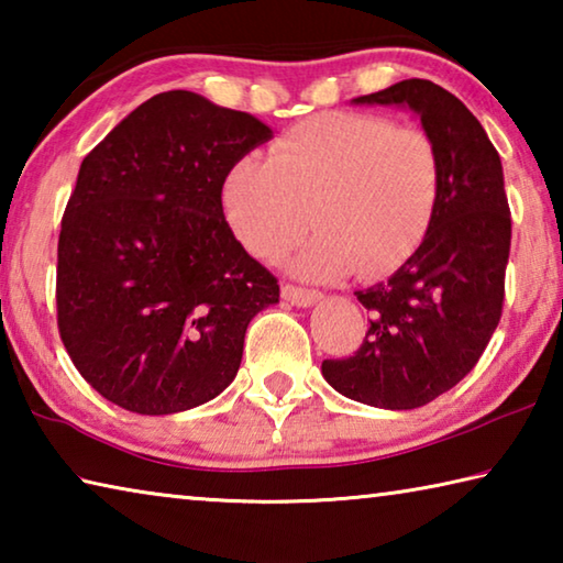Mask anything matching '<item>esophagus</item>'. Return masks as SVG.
Instances as JSON below:
<instances>
[{
	"mask_svg": "<svg viewBox=\"0 0 563 563\" xmlns=\"http://www.w3.org/2000/svg\"><path fill=\"white\" fill-rule=\"evenodd\" d=\"M280 292H283V300H288L290 305H298V308H310V305H316L322 298L318 290L298 288V285H290V283H285Z\"/></svg>",
	"mask_w": 563,
	"mask_h": 563,
	"instance_id": "34e87169",
	"label": "esophagus"
}]
</instances>
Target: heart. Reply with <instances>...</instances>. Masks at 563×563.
<instances>
[{
  "mask_svg": "<svg viewBox=\"0 0 563 563\" xmlns=\"http://www.w3.org/2000/svg\"><path fill=\"white\" fill-rule=\"evenodd\" d=\"M440 184L430 133L377 113L332 111L283 133L268 156L235 161L223 208L238 241L263 261L280 258L310 221L318 235L292 261L295 273L335 280L357 268L373 278L422 243Z\"/></svg>",
  "mask_w": 563,
  "mask_h": 563,
  "instance_id": "b5f03b06",
  "label": "heart"
}]
</instances>
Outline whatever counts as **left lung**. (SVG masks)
Listing matches in <instances>:
<instances>
[{
	"label": "left lung",
	"mask_w": 563,
	"mask_h": 563,
	"mask_svg": "<svg viewBox=\"0 0 563 563\" xmlns=\"http://www.w3.org/2000/svg\"><path fill=\"white\" fill-rule=\"evenodd\" d=\"M352 101L415 111L440 151L442 184L417 251L355 292L369 310L360 350L322 362V377L355 402L415 409L460 383L499 325L511 245L501 161L474 113L427 79Z\"/></svg>",
	"instance_id": "1"
}]
</instances>
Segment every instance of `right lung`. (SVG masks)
<instances>
[{
    "instance_id": "obj_1",
    "label": "right lung",
    "mask_w": 563,
    "mask_h": 563,
    "mask_svg": "<svg viewBox=\"0 0 563 563\" xmlns=\"http://www.w3.org/2000/svg\"><path fill=\"white\" fill-rule=\"evenodd\" d=\"M273 139L251 113L164 91L81 161L62 218L56 322L81 377L136 415L223 393L247 322L280 298L223 216L235 161Z\"/></svg>"
}]
</instances>
